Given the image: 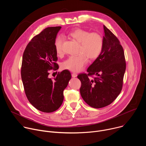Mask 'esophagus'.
Segmentation results:
<instances>
[{"instance_id":"1","label":"esophagus","mask_w":146,"mask_h":146,"mask_svg":"<svg viewBox=\"0 0 146 146\" xmlns=\"http://www.w3.org/2000/svg\"><path fill=\"white\" fill-rule=\"evenodd\" d=\"M77 74L76 73H72V76L73 77H77Z\"/></svg>"}]
</instances>
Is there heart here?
Listing matches in <instances>:
<instances>
[{"mask_svg": "<svg viewBox=\"0 0 146 146\" xmlns=\"http://www.w3.org/2000/svg\"><path fill=\"white\" fill-rule=\"evenodd\" d=\"M68 35L80 43L78 55L69 57L62 64V68L72 72H80L86 66L88 58L95 60L100 55L104 45L103 37L99 32H91L80 28L70 31ZM64 41L63 37L59 36L55 41V51L59 56L64 54Z\"/></svg>", "mask_w": 146, "mask_h": 146, "instance_id": "heart-1", "label": "heart"}]
</instances>
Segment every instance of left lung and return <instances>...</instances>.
<instances>
[{"mask_svg": "<svg viewBox=\"0 0 146 146\" xmlns=\"http://www.w3.org/2000/svg\"><path fill=\"white\" fill-rule=\"evenodd\" d=\"M103 50L88 68V73H80L81 97L95 109L107 106L120 94L126 69L123 49L118 38L105 25ZM96 75V77L93 76ZM92 77L91 79L89 77Z\"/></svg>", "mask_w": 146, "mask_h": 146, "instance_id": "obj_1", "label": "left lung"}]
</instances>
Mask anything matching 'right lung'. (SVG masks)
<instances>
[{"mask_svg": "<svg viewBox=\"0 0 146 146\" xmlns=\"http://www.w3.org/2000/svg\"><path fill=\"white\" fill-rule=\"evenodd\" d=\"M61 27H48L34 36L27 44L23 56L21 78L29 102L44 113L58 110L64 100V90L71 78L68 70L58 72L50 78L51 70L59 66L55 48L56 35Z\"/></svg>", "mask_w": 146, "mask_h": 146, "instance_id": "1", "label": "right lung"}]
</instances>
